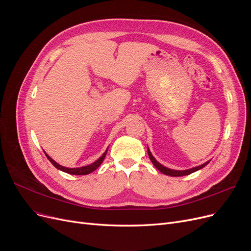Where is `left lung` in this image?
Segmentation results:
<instances>
[{"instance_id": "8db88e82", "label": "left lung", "mask_w": 251, "mask_h": 251, "mask_svg": "<svg viewBox=\"0 0 251 251\" xmlns=\"http://www.w3.org/2000/svg\"><path fill=\"white\" fill-rule=\"evenodd\" d=\"M148 154H149V157H150V159H151V163H153V164L155 165V168H156L158 171H160L162 174H164V175H168V176H172V177L186 176V175H189V174H192V173H194V172H197V171L201 170L202 168H204L205 165H207V164L209 163V161H210V160H209V161L205 162V163H203V164H201V165H199V166H196V168L189 169V170L177 171V170H171V169H169V168H165L164 165H162V164L159 163V162L156 160V159L154 158V156L151 155V153L149 149H148Z\"/></svg>"}]
</instances>
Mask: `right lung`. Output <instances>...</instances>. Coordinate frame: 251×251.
Masks as SVG:
<instances>
[{
  "mask_svg": "<svg viewBox=\"0 0 251 251\" xmlns=\"http://www.w3.org/2000/svg\"><path fill=\"white\" fill-rule=\"evenodd\" d=\"M107 151H108V149H107V151H105L104 153L102 154V156L98 158L97 160H96L95 162H93V163H91V164L86 165V166H81V168H72V169L65 168V166L60 165V164H58L57 162H55V161L53 160V159H52L50 156H48L46 153H45V154H46L47 158L49 159V161H50L53 165H54L57 170H60V171H63V172L68 173V174H71V175H88V174H90V173L94 172L97 168H100V165L102 163L105 155H107Z\"/></svg>",
  "mask_w": 251,
  "mask_h": 251,
  "instance_id": "obj_1",
  "label": "right lung"
}]
</instances>
